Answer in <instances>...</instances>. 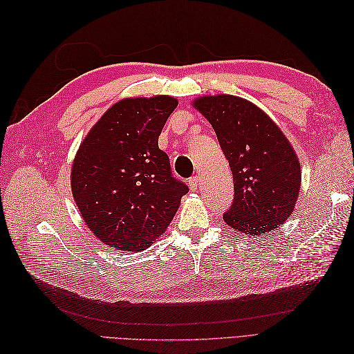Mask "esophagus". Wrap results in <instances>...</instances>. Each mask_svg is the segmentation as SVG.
Here are the masks:
<instances>
[{
  "label": "esophagus",
  "mask_w": 354,
  "mask_h": 354,
  "mask_svg": "<svg viewBox=\"0 0 354 354\" xmlns=\"http://www.w3.org/2000/svg\"><path fill=\"white\" fill-rule=\"evenodd\" d=\"M187 185H189L190 190L196 192V190H198V187H199V180H198V177H190V178H189V181H187Z\"/></svg>",
  "instance_id": "34e87169"
}]
</instances>
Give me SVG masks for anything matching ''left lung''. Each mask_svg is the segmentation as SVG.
I'll return each instance as SVG.
<instances>
[{
  "label": "left lung",
  "instance_id": "obj_1",
  "mask_svg": "<svg viewBox=\"0 0 354 354\" xmlns=\"http://www.w3.org/2000/svg\"><path fill=\"white\" fill-rule=\"evenodd\" d=\"M194 106L211 122L233 174L224 221L246 236L276 230L294 211L301 185L292 146L260 108L236 95H205Z\"/></svg>",
  "mask_w": 354,
  "mask_h": 354
}]
</instances>
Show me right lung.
I'll use <instances>...</instances> for the list:
<instances>
[{
  "instance_id": "1",
  "label": "right lung",
  "mask_w": 354,
  "mask_h": 354,
  "mask_svg": "<svg viewBox=\"0 0 354 354\" xmlns=\"http://www.w3.org/2000/svg\"><path fill=\"white\" fill-rule=\"evenodd\" d=\"M178 102L169 95L115 103L73 159L72 195L88 229L124 251L146 250L189 187L173 177L158 138Z\"/></svg>"
}]
</instances>
